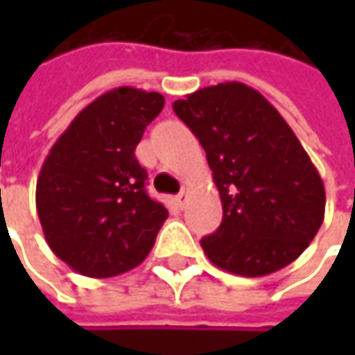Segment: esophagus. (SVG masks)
Segmentation results:
<instances>
[{"label":"esophagus","instance_id":"34e87169","mask_svg":"<svg viewBox=\"0 0 355 355\" xmlns=\"http://www.w3.org/2000/svg\"><path fill=\"white\" fill-rule=\"evenodd\" d=\"M175 205H178V207H184L185 205V189L184 191H180V193L175 196Z\"/></svg>","mask_w":355,"mask_h":355}]
</instances>
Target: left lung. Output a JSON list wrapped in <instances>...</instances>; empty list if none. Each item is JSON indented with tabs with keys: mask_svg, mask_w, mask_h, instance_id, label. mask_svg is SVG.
I'll use <instances>...</instances> for the list:
<instances>
[{
	"mask_svg": "<svg viewBox=\"0 0 355 355\" xmlns=\"http://www.w3.org/2000/svg\"><path fill=\"white\" fill-rule=\"evenodd\" d=\"M173 110L203 146L223 205L219 229L201 239L207 259L247 279L296 261L324 221L326 191L279 110L237 80L196 90Z\"/></svg>",
	"mask_w": 355,
	"mask_h": 355,
	"instance_id": "8db88e82",
	"label": "left lung"
}]
</instances>
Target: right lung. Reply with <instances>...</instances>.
<instances>
[{
    "mask_svg": "<svg viewBox=\"0 0 355 355\" xmlns=\"http://www.w3.org/2000/svg\"><path fill=\"white\" fill-rule=\"evenodd\" d=\"M164 103L159 92L108 90L49 150L37 178V213L51 251L78 275L110 279L136 268L168 219L146 193L148 175L134 154Z\"/></svg>",
    "mask_w": 355,
    "mask_h": 355,
    "instance_id": "add662e5",
    "label": "right lung"
}]
</instances>
